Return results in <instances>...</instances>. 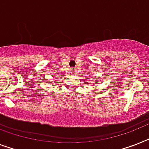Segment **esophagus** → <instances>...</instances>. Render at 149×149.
<instances>
[{"label": "esophagus", "mask_w": 149, "mask_h": 149, "mask_svg": "<svg viewBox=\"0 0 149 149\" xmlns=\"http://www.w3.org/2000/svg\"><path fill=\"white\" fill-rule=\"evenodd\" d=\"M72 71H75V69H72Z\"/></svg>", "instance_id": "obj_1"}]
</instances>
